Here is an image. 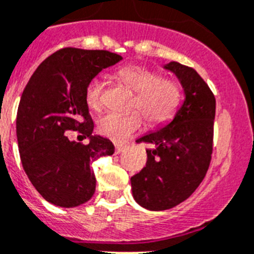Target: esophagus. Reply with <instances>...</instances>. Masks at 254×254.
Wrapping results in <instances>:
<instances>
[{
  "instance_id": "obj_1",
  "label": "esophagus",
  "mask_w": 254,
  "mask_h": 254,
  "mask_svg": "<svg viewBox=\"0 0 254 254\" xmlns=\"http://www.w3.org/2000/svg\"><path fill=\"white\" fill-rule=\"evenodd\" d=\"M125 145H119V144H116V153L117 154H121L123 150H125Z\"/></svg>"
}]
</instances>
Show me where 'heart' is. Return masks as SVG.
<instances>
[{
    "instance_id": "heart-1",
    "label": "heart",
    "mask_w": 254,
    "mask_h": 254,
    "mask_svg": "<svg viewBox=\"0 0 254 254\" xmlns=\"http://www.w3.org/2000/svg\"><path fill=\"white\" fill-rule=\"evenodd\" d=\"M117 75L119 81L135 91L136 96L132 100V108L141 111L151 125L166 123L179 110L183 92L176 81L162 78L158 71L140 65L125 66ZM103 91V82L100 79L90 82L86 90V100L90 108L101 109ZM141 113L137 110L128 114L108 113L99 121V131L101 135L114 141H123L141 128L144 117Z\"/></svg>"
}]
</instances>
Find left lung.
<instances>
[{
  "instance_id": "obj_1",
  "label": "left lung",
  "mask_w": 254,
  "mask_h": 254,
  "mask_svg": "<svg viewBox=\"0 0 254 254\" xmlns=\"http://www.w3.org/2000/svg\"><path fill=\"white\" fill-rule=\"evenodd\" d=\"M183 86V104L170 123L145 133L146 166L131 177L132 195L149 211L176 207L196 190L211 163L216 99L192 68L176 62L163 66Z\"/></svg>"
}]
</instances>
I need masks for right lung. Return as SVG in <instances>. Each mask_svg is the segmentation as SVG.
Returning a JSON list of instances; mask_svg holds the SVG:
<instances>
[{
  "instance_id": "1",
  "label": "right lung",
  "mask_w": 254,
  "mask_h": 254,
  "mask_svg": "<svg viewBox=\"0 0 254 254\" xmlns=\"http://www.w3.org/2000/svg\"><path fill=\"white\" fill-rule=\"evenodd\" d=\"M121 60L104 50H59L41 63L24 88L16 114L20 160L51 204L73 208L90 200L96 188L91 163L114 153L109 138L92 135L86 90L103 69ZM66 130H79L89 144L70 142Z\"/></svg>"
}]
</instances>
